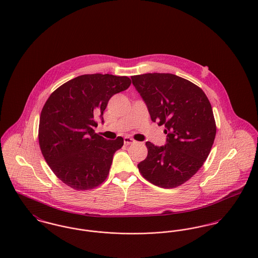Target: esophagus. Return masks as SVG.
Masks as SVG:
<instances>
[{
    "instance_id": "esophagus-1",
    "label": "esophagus",
    "mask_w": 258,
    "mask_h": 258,
    "mask_svg": "<svg viewBox=\"0 0 258 258\" xmlns=\"http://www.w3.org/2000/svg\"><path fill=\"white\" fill-rule=\"evenodd\" d=\"M123 143H124L125 145H128V144H132V143H135V140L132 139V138H130V137H125V138L123 139Z\"/></svg>"
}]
</instances>
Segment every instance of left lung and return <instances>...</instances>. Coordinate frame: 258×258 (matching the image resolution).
Wrapping results in <instances>:
<instances>
[{"instance_id": "obj_1", "label": "left lung", "mask_w": 258, "mask_h": 258, "mask_svg": "<svg viewBox=\"0 0 258 258\" xmlns=\"http://www.w3.org/2000/svg\"><path fill=\"white\" fill-rule=\"evenodd\" d=\"M152 121L164 124L167 144L147 143V157L138 167L143 178L161 188H176L206 161L217 126L211 103L200 87L169 73L132 76Z\"/></svg>"}]
</instances>
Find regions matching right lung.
<instances>
[{"mask_svg": "<svg viewBox=\"0 0 258 258\" xmlns=\"http://www.w3.org/2000/svg\"><path fill=\"white\" fill-rule=\"evenodd\" d=\"M126 76L85 74L57 89L45 102L39 118L38 143L50 169L78 191L100 186L108 177L123 139L107 141L93 130L112 96L131 86Z\"/></svg>", "mask_w": 258, "mask_h": 258, "instance_id": "right-lung-1", "label": "right lung"}]
</instances>
